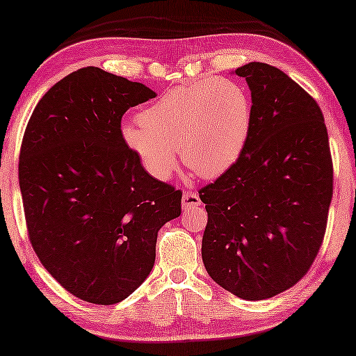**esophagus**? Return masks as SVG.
I'll return each mask as SVG.
<instances>
[{"mask_svg": "<svg viewBox=\"0 0 356 356\" xmlns=\"http://www.w3.org/2000/svg\"><path fill=\"white\" fill-rule=\"evenodd\" d=\"M200 197L195 193L193 191H185L184 195H182V207L185 209L191 208V207H199L200 205Z\"/></svg>", "mask_w": 356, "mask_h": 356, "instance_id": "1", "label": "esophagus"}]
</instances>
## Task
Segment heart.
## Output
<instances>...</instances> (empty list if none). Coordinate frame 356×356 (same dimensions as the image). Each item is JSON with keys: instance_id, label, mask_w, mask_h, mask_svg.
I'll return each mask as SVG.
<instances>
[{"instance_id": "heart-1", "label": "heart", "mask_w": 356, "mask_h": 356, "mask_svg": "<svg viewBox=\"0 0 356 356\" xmlns=\"http://www.w3.org/2000/svg\"><path fill=\"white\" fill-rule=\"evenodd\" d=\"M254 127V104L237 81L207 78L174 87L122 127L125 145L157 180L182 162L203 179H216L243 154Z\"/></svg>"}]
</instances>
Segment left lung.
I'll return each instance as SVG.
<instances>
[{"mask_svg": "<svg viewBox=\"0 0 356 356\" xmlns=\"http://www.w3.org/2000/svg\"><path fill=\"white\" fill-rule=\"evenodd\" d=\"M254 127L236 165L199 191L209 277L243 300H266L306 275L326 232L334 190L327 128L314 97L277 67L236 70Z\"/></svg>", "mask_w": 356, "mask_h": 356, "instance_id": "obj_1", "label": "left lung"}]
</instances>
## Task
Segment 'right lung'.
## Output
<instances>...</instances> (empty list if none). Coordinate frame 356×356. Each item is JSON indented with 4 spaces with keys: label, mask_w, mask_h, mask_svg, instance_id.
Wrapping results in <instances>:
<instances>
[{
    "label": "right lung",
    "mask_w": 356,
    "mask_h": 356,
    "mask_svg": "<svg viewBox=\"0 0 356 356\" xmlns=\"http://www.w3.org/2000/svg\"><path fill=\"white\" fill-rule=\"evenodd\" d=\"M153 90L97 67L56 82L38 102L19 153L30 243L49 274L93 305H116L143 283L157 232L180 216L182 193L125 145L124 113Z\"/></svg>",
    "instance_id": "right-lung-1"
}]
</instances>
